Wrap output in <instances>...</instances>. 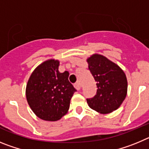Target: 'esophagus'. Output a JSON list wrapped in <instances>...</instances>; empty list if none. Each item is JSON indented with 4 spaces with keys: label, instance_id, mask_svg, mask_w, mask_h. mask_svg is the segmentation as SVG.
I'll list each match as a JSON object with an SVG mask.
<instances>
[{
    "label": "esophagus",
    "instance_id": "obj_1",
    "mask_svg": "<svg viewBox=\"0 0 149 149\" xmlns=\"http://www.w3.org/2000/svg\"><path fill=\"white\" fill-rule=\"evenodd\" d=\"M74 87H75V89H77V91H79L81 89V85L80 81H77V82H76L75 84H74Z\"/></svg>",
    "mask_w": 149,
    "mask_h": 149
}]
</instances>
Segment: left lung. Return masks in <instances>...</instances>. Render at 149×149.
<instances>
[{
    "label": "left lung",
    "instance_id": "1",
    "mask_svg": "<svg viewBox=\"0 0 149 149\" xmlns=\"http://www.w3.org/2000/svg\"><path fill=\"white\" fill-rule=\"evenodd\" d=\"M87 63L97 86L95 95L86 99L89 107L104 114L119 108L127 95L125 74L119 65L102 55L91 56Z\"/></svg>",
    "mask_w": 149,
    "mask_h": 149
}]
</instances>
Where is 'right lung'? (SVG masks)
Wrapping results in <instances>:
<instances>
[{
	"instance_id": "add662e5",
	"label": "right lung",
	"mask_w": 149,
	"mask_h": 149,
	"mask_svg": "<svg viewBox=\"0 0 149 149\" xmlns=\"http://www.w3.org/2000/svg\"><path fill=\"white\" fill-rule=\"evenodd\" d=\"M60 62L49 60L33 71L27 84L26 97L34 113L45 121H57L67 113L76 89L69 73L58 71Z\"/></svg>"
}]
</instances>
